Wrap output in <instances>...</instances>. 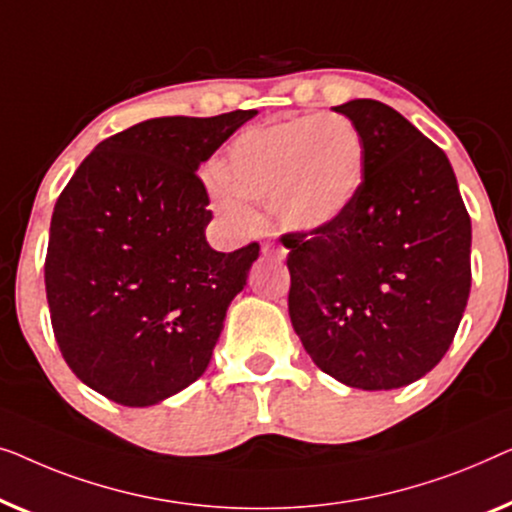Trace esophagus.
<instances>
[{"mask_svg":"<svg viewBox=\"0 0 512 512\" xmlns=\"http://www.w3.org/2000/svg\"><path fill=\"white\" fill-rule=\"evenodd\" d=\"M262 253H264V255H269V257H276V259H285L287 250H285V248H273L271 243H266V246L262 248Z\"/></svg>","mask_w":512,"mask_h":512,"instance_id":"34e87169","label":"esophagus"}]
</instances>
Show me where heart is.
I'll return each mask as SVG.
<instances>
[{"instance_id": "heart-1", "label": "heart", "mask_w": 512, "mask_h": 512, "mask_svg": "<svg viewBox=\"0 0 512 512\" xmlns=\"http://www.w3.org/2000/svg\"><path fill=\"white\" fill-rule=\"evenodd\" d=\"M364 141L343 115H308L250 129L232 143L222 183H215L218 211L248 225L243 199L271 204L276 220L292 232H320L355 201L364 178Z\"/></svg>"}]
</instances>
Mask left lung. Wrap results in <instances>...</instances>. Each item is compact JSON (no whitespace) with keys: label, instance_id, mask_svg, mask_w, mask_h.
Returning <instances> with one entry per match:
<instances>
[{"label":"left lung","instance_id":"left-lung-1","mask_svg":"<svg viewBox=\"0 0 512 512\" xmlns=\"http://www.w3.org/2000/svg\"><path fill=\"white\" fill-rule=\"evenodd\" d=\"M364 141L348 211L290 248V320L318 369L357 390H397L448 352L471 292V218L448 155L392 106H336Z\"/></svg>","mask_w":512,"mask_h":512}]
</instances>
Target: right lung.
I'll return each mask as SVG.
<instances>
[{"instance_id": "1", "label": "right lung", "mask_w": 512, "mask_h": 512, "mask_svg": "<svg viewBox=\"0 0 512 512\" xmlns=\"http://www.w3.org/2000/svg\"><path fill=\"white\" fill-rule=\"evenodd\" d=\"M257 111L153 118L109 136L57 199L46 255L55 341L85 385L146 408L204 376L259 257L208 246L197 169Z\"/></svg>"}]
</instances>
